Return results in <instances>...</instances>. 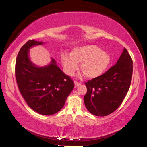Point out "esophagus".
I'll list each match as a JSON object with an SVG mask.
<instances>
[{"instance_id": "1", "label": "esophagus", "mask_w": 147, "mask_h": 147, "mask_svg": "<svg viewBox=\"0 0 147 147\" xmlns=\"http://www.w3.org/2000/svg\"><path fill=\"white\" fill-rule=\"evenodd\" d=\"M80 85H81V83L78 82H76V81H75V82H74V85H75V87L79 86Z\"/></svg>"}]
</instances>
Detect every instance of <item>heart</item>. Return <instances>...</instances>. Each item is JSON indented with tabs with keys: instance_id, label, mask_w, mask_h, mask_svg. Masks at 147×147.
<instances>
[{
	"instance_id": "heart-1",
	"label": "heart",
	"mask_w": 147,
	"mask_h": 147,
	"mask_svg": "<svg viewBox=\"0 0 147 147\" xmlns=\"http://www.w3.org/2000/svg\"><path fill=\"white\" fill-rule=\"evenodd\" d=\"M65 73L73 75L78 69L81 63V69L86 78H95L100 76L107 69L111 62V57L101 49L93 45L82 46L74 49L71 55L62 53L61 55Z\"/></svg>"
}]
</instances>
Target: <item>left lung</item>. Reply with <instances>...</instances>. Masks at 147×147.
<instances>
[{"mask_svg": "<svg viewBox=\"0 0 147 147\" xmlns=\"http://www.w3.org/2000/svg\"><path fill=\"white\" fill-rule=\"evenodd\" d=\"M132 74V59L124 48L116 64L85 83L87 92L84 102L88 111L96 116H106L114 112L128 92Z\"/></svg>", "mask_w": 147, "mask_h": 147, "instance_id": "obj_1", "label": "left lung"}]
</instances>
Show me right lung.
<instances>
[{"label":"right lung","instance_id":"obj_1","mask_svg":"<svg viewBox=\"0 0 147 147\" xmlns=\"http://www.w3.org/2000/svg\"><path fill=\"white\" fill-rule=\"evenodd\" d=\"M41 44L43 42L30 40L22 47L16 61L15 76L21 94L29 107L40 114L51 115L64 107L74 83L56 65L54 59L43 67L32 63L29 49Z\"/></svg>","mask_w":147,"mask_h":147}]
</instances>
